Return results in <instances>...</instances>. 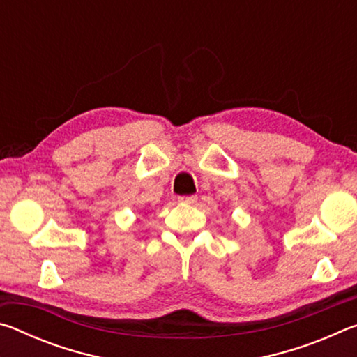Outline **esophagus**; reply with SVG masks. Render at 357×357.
Returning a JSON list of instances; mask_svg holds the SVG:
<instances>
[{"instance_id":"esophagus-1","label":"esophagus","mask_w":357,"mask_h":357,"mask_svg":"<svg viewBox=\"0 0 357 357\" xmlns=\"http://www.w3.org/2000/svg\"><path fill=\"white\" fill-rule=\"evenodd\" d=\"M197 200H198L197 195H184V197H179V202H181V203H187V204L197 203Z\"/></svg>"}]
</instances>
